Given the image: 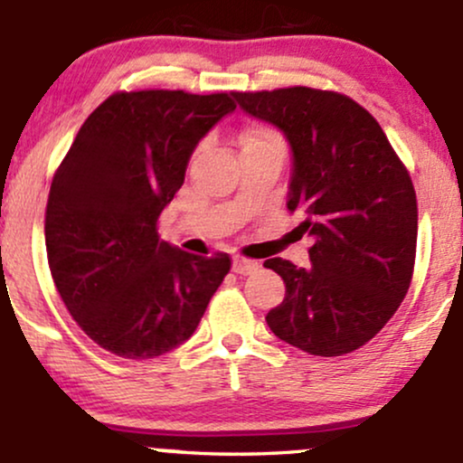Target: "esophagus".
I'll use <instances>...</instances> for the list:
<instances>
[{
    "label": "esophagus",
    "mask_w": 463,
    "mask_h": 463,
    "mask_svg": "<svg viewBox=\"0 0 463 463\" xmlns=\"http://www.w3.org/2000/svg\"><path fill=\"white\" fill-rule=\"evenodd\" d=\"M257 269H259V263L252 261V259H246V257L232 259V272H235V274L248 276V274L257 272Z\"/></svg>",
    "instance_id": "esophagus-1"
}]
</instances>
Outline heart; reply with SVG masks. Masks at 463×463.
I'll list each match as a JSON object with an SVG mask.
<instances>
[{"mask_svg":"<svg viewBox=\"0 0 463 463\" xmlns=\"http://www.w3.org/2000/svg\"><path fill=\"white\" fill-rule=\"evenodd\" d=\"M243 147H276L285 152V139L272 126H252L241 135V150Z\"/></svg>","mask_w":463,"mask_h":463,"instance_id":"1","label":"heart"}]
</instances>
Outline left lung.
Masks as SVG:
<instances>
[{
	"label": "left lung",
	"instance_id": "left-lung-1",
	"mask_svg": "<svg viewBox=\"0 0 463 463\" xmlns=\"http://www.w3.org/2000/svg\"><path fill=\"white\" fill-rule=\"evenodd\" d=\"M246 113L279 126L294 152L289 213L311 235V265L276 257L285 280L268 313L276 337L317 357H342L390 322L411 285L418 202L405 163L379 121L348 95L311 87L232 93Z\"/></svg>",
	"mask_w": 463,
	"mask_h": 463
}]
</instances>
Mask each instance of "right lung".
Here are the masks:
<instances>
[{"instance_id":"right-lung-1","label":"right lung","mask_w":463,"mask_h":463,"mask_svg":"<svg viewBox=\"0 0 463 463\" xmlns=\"http://www.w3.org/2000/svg\"><path fill=\"white\" fill-rule=\"evenodd\" d=\"M232 93L117 91L78 130L45 209L52 279L98 346L154 359L194 335L231 257L158 239V217L184 183L198 141L235 110Z\"/></svg>"}]
</instances>
